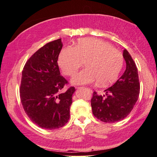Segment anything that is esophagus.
<instances>
[{"instance_id":"esophagus-1","label":"esophagus","mask_w":157,"mask_h":157,"mask_svg":"<svg viewBox=\"0 0 157 157\" xmlns=\"http://www.w3.org/2000/svg\"><path fill=\"white\" fill-rule=\"evenodd\" d=\"M87 89H88V88H87ZM88 90H90V89H88Z\"/></svg>"}]
</instances>
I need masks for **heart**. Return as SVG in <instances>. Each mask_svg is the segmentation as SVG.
<instances>
[{
    "label": "heart",
    "mask_w": 157,
    "mask_h": 157,
    "mask_svg": "<svg viewBox=\"0 0 157 157\" xmlns=\"http://www.w3.org/2000/svg\"><path fill=\"white\" fill-rule=\"evenodd\" d=\"M85 60L86 68L72 79L74 85H86L98 82L107 86L117 79L123 67L121 52L111 44L96 38H83L75 47L63 48L59 52L58 65L65 75L76 73Z\"/></svg>",
    "instance_id": "heart-1"
}]
</instances>
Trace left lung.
Returning <instances> with one entry per match:
<instances>
[{"mask_svg":"<svg viewBox=\"0 0 157 157\" xmlns=\"http://www.w3.org/2000/svg\"><path fill=\"white\" fill-rule=\"evenodd\" d=\"M126 70L104 95L93 92L91 106L94 116L101 122L113 123L122 120L133 109L139 98L140 85L136 64L127 50L123 51Z\"/></svg>","mask_w":157,"mask_h":157,"instance_id":"8db88e82","label":"left lung"}]
</instances>
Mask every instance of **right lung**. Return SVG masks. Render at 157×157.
Listing matches in <instances>:
<instances>
[{
  "label": "right lung",
  "mask_w": 157,
  "mask_h": 157,
  "mask_svg": "<svg viewBox=\"0 0 157 157\" xmlns=\"http://www.w3.org/2000/svg\"><path fill=\"white\" fill-rule=\"evenodd\" d=\"M62 48L61 38L47 43L28 59L22 72V105L30 120L45 129H58L68 122L75 91L70 87L60 92L68 83L57 63Z\"/></svg>",
  "instance_id": "add662e5"
}]
</instances>
